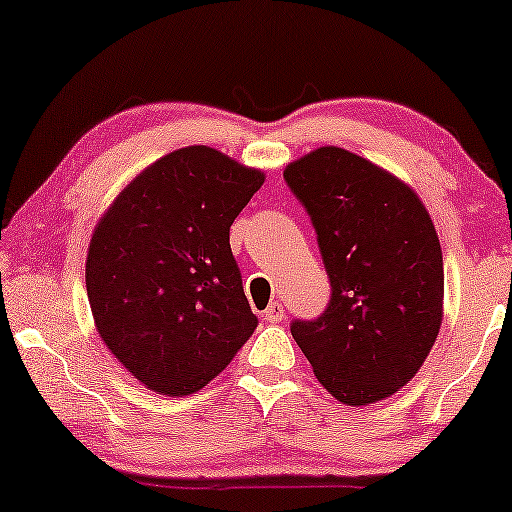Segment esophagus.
<instances>
[{"label": "esophagus", "mask_w": 512, "mask_h": 512, "mask_svg": "<svg viewBox=\"0 0 512 512\" xmlns=\"http://www.w3.org/2000/svg\"><path fill=\"white\" fill-rule=\"evenodd\" d=\"M263 317H265V321H270V324H279V321L284 319V305L275 300V303H270L268 310L263 312Z\"/></svg>", "instance_id": "1"}]
</instances>
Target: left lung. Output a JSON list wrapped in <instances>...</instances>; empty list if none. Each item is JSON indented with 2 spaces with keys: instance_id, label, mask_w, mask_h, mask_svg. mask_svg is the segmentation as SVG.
<instances>
[{
  "instance_id": "obj_1",
  "label": "left lung",
  "mask_w": 512,
  "mask_h": 512,
  "mask_svg": "<svg viewBox=\"0 0 512 512\" xmlns=\"http://www.w3.org/2000/svg\"><path fill=\"white\" fill-rule=\"evenodd\" d=\"M331 279V303L291 335L328 394L384 401L429 356L443 324V251L424 202L368 158L319 146L284 170Z\"/></svg>"
}]
</instances>
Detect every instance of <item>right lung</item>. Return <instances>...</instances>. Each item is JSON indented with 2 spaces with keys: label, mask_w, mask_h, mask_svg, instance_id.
<instances>
[{
  "label": "right lung",
  "mask_w": 512,
  "mask_h": 512,
  "mask_svg": "<svg viewBox=\"0 0 512 512\" xmlns=\"http://www.w3.org/2000/svg\"><path fill=\"white\" fill-rule=\"evenodd\" d=\"M265 174L212 146L144 167L100 216L86 289L111 354L163 396L207 387L258 319L230 251V226Z\"/></svg>",
  "instance_id": "right-lung-1"
}]
</instances>
